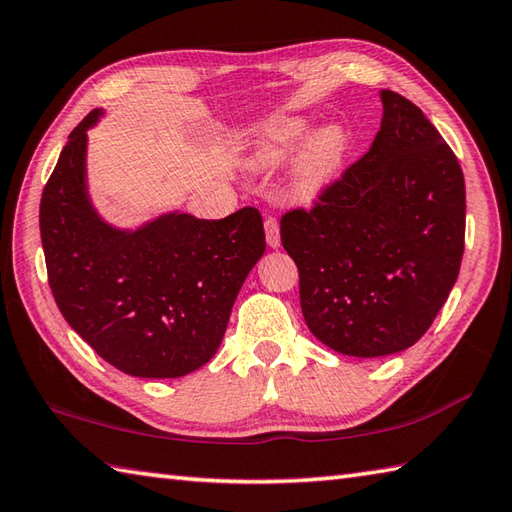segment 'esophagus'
Wrapping results in <instances>:
<instances>
[{
  "label": "esophagus",
  "instance_id": "esophagus-1",
  "mask_svg": "<svg viewBox=\"0 0 512 512\" xmlns=\"http://www.w3.org/2000/svg\"><path fill=\"white\" fill-rule=\"evenodd\" d=\"M264 230H266V242L270 248H279L282 246V237H279V224L275 217H268L264 222Z\"/></svg>",
  "mask_w": 512,
  "mask_h": 512
}]
</instances>
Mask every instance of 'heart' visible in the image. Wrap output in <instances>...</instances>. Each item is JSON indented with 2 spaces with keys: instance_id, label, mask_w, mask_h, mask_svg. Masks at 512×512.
I'll return each instance as SVG.
<instances>
[{
  "instance_id": "heart-1",
  "label": "heart",
  "mask_w": 512,
  "mask_h": 512,
  "mask_svg": "<svg viewBox=\"0 0 512 512\" xmlns=\"http://www.w3.org/2000/svg\"><path fill=\"white\" fill-rule=\"evenodd\" d=\"M304 115H277L250 130L246 162L253 170L282 168L290 162V193L302 204L326 195L346 173L353 135L342 122H326L310 130Z\"/></svg>"
}]
</instances>
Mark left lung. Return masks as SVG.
<instances>
[{
    "label": "left lung",
    "instance_id": "8db88e82",
    "mask_svg": "<svg viewBox=\"0 0 512 512\" xmlns=\"http://www.w3.org/2000/svg\"><path fill=\"white\" fill-rule=\"evenodd\" d=\"M368 153L310 210L282 217L299 299L319 342L348 357L413 346L453 290L466 186L453 150L406 97L382 90Z\"/></svg>",
    "mask_w": 512,
    "mask_h": 512
}]
</instances>
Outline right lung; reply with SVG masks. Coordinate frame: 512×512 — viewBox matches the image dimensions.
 <instances>
[{
  "label": "right lung",
  "instance_id": "obj_1",
  "mask_svg": "<svg viewBox=\"0 0 512 512\" xmlns=\"http://www.w3.org/2000/svg\"><path fill=\"white\" fill-rule=\"evenodd\" d=\"M82 119L39 204L48 284L70 328L126 375L175 379L202 368L222 344L244 279L266 250L259 210L224 219L179 210L137 228L108 224L90 202Z\"/></svg>",
  "mask_w": 512,
  "mask_h": 512
}]
</instances>
